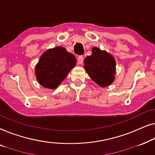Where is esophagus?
<instances>
[{
  "label": "esophagus",
  "mask_w": 155,
  "mask_h": 155,
  "mask_svg": "<svg viewBox=\"0 0 155 155\" xmlns=\"http://www.w3.org/2000/svg\"><path fill=\"white\" fill-rule=\"evenodd\" d=\"M78 63H79L80 64H83V62H84V58H83V56L82 55H80V56H78Z\"/></svg>",
  "instance_id": "1"
}]
</instances>
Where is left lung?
<instances>
[{"label":"left lung","mask_w":155,"mask_h":155,"mask_svg":"<svg viewBox=\"0 0 155 155\" xmlns=\"http://www.w3.org/2000/svg\"><path fill=\"white\" fill-rule=\"evenodd\" d=\"M84 69L93 81L101 87L112 84L116 71V62L110 53L94 47L92 55L84 60Z\"/></svg>","instance_id":"obj_1"}]
</instances>
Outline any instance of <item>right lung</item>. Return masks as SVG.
<instances>
[{
	"label": "right lung",
	"mask_w": 155,
	"mask_h": 155,
	"mask_svg": "<svg viewBox=\"0 0 155 155\" xmlns=\"http://www.w3.org/2000/svg\"><path fill=\"white\" fill-rule=\"evenodd\" d=\"M77 62L74 55L62 46L43 53L35 68L36 79L41 86L55 89L67 77Z\"/></svg>",
	"instance_id": "1"
}]
</instances>
